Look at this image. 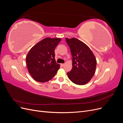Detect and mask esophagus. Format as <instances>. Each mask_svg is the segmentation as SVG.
Segmentation results:
<instances>
[{"label":"esophagus","mask_w":123,"mask_h":123,"mask_svg":"<svg viewBox=\"0 0 123 123\" xmlns=\"http://www.w3.org/2000/svg\"><path fill=\"white\" fill-rule=\"evenodd\" d=\"M65 65V64H61V65L62 66H64Z\"/></svg>","instance_id":"34e87169"}]
</instances>
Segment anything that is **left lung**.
Wrapping results in <instances>:
<instances>
[{
	"mask_svg": "<svg viewBox=\"0 0 123 123\" xmlns=\"http://www.w3.org/2000/svg\"><path fill=\"white\" fill-rule=\"evenodd\" d=\"M72 56V68L67 75L73 83L84 85L94 76L96 59L89 47L76 38H66Z\"/></svg>",
	"mask_w": 123,
	"mask_h": 123,
	"instance_id": "8db88e82",
	"label": "left lung"
}]
</instances>
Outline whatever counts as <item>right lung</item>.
I'll use <instances>...</instances> for the list:
<instances>
[{"mask_svg": "<svg viewBox=\"0 0 123 123\" xmlns=\"http://www.w3.org/2000/svg\"><path fill=\"white\" fill-rule=\"evenodd\" d=\"M61 39L47 37L35 44L29 51L26 63L29 73L35 80L46 82L57 73L60 65L56 62L54 50Z\"/></svg>", "mask_w": 123, "mask_h": 123, "instance_id": "1", "label": "right lung"}]
</instances>
